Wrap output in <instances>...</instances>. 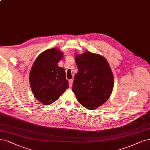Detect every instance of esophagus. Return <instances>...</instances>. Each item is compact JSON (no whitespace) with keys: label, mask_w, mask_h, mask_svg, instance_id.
<instances>
[{"label":"esophagus","mask_w":150,"mask_h":150,"mask_svg":"<svg viewBox=\"0 0 150 150\" xmlns=\"http://www.w3.org/2000/svg\"><path fill=\"white\" fill-rule=\"evenodd\" d=\"M73 79H70L69 80V86L71 88L72 86V84H73Z\"/></svg>","instance_id":"esophagus-1"}]
</instances>
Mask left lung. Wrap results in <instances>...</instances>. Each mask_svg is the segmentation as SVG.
I'll list each match as a JSON object with an SVG mask.
<instances>
[{
    "label": "left lung",
    "instance_id": "8db88e82",
    "mask_svg": "<svg viewBox=\"0 0 150 150\" xmlns=\"http://www.w3.org/2000/svg\"><path fill=\"white\" fill-rule=\"evenodd\" d=\"M78 73L72 91L77 101L85 108L94 110L110 97L114 88V76L107 60L102 55L85 51L75 55Z\"/></svg>",
    "mask_w": 150,
    "mask_h": 150
}]
</instances>
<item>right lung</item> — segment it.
<instances>
[{
  "label": "right lung",
  "instance_id": "add662e5",
  "mask_svg": "<svg viewBox=\"0 0 150 150\" xmlns=\"http://www.w3.org/2000/svg\"><path fill=\"white\" fill-rule=\"evenodd\" d=\"M63 54L59 49L46 50L38 55L30 73V83L35 97L44 105L57 101L69 87L65 70L58 66Z\"/></svg>",
  "mask_w": 150,
  "mask_h": 150
}]
</instances>
